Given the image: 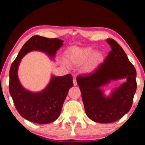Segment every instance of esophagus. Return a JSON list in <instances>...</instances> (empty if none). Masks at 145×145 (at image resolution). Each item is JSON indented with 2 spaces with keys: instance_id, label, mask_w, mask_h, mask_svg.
<instances>
[{
  "instance_id": "1",
  "label": "esophagus",
  "mask_w": 145,
  "mask_h": 145,
  "mask_svg": "<svg viewBox=\"0 0 145 145\" xmlns=\"http://www.w3.org/2000/svg\"><path fill=\"white\" fill-rule=\"evenodd\" d=\"M73 84H74V86H76L77 85V82H76V78H74L73 79Z\"/></svg>"
}]
</instances>
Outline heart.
Here are the masks:
<instances>
[{"instance_id": "1", "label": "heart", "mask_w": 145, "mask_h": 145, "mask_svg": "<svg viewBox=\"0 0 145 145\" xmlns=\"http://www.w3.org/2000/svg\"><path fill=\"white\" fill-rule=\"evenodd\" d=\"M94 51L91 48H74L71 50L67 55V59L69 62L72 64H82L86 62L92 55ZM102 59L101 53H96L94 55L92 59L87 67V70H90L100 62Z\"/></svg>"}]
</instances>
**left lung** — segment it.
Here are the masks:
<instances>
[{"label":"left lung","mask_w":145,"mask_h":145,"mask_svg":"<svg viewBox=\"0 0 145 145\" xmlns=\"http://www.w3.org/2000/svg\"><path fill=\"white\" fill-rule=\"evenodd\" d=\"M111 50L104 62L89 74L78 75L85 112L94 121L110 123L116 121L129 112L137 90V72L122 47L114 39H107ZM127 78V81L106 98L99 87L112 80Z\"/></svg>","instance_id":"8db88e82"}]
</instances>
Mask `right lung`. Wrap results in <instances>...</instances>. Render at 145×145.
<instances>
[{"label":"right lung","instance_id":"add662e5","mask_svg":"<svg viewBox=\"0 0 145 145\" xmlns=\"http://www.w3.org/2000/svg\"><path fill=\"white\" fill-rule=\"evenodd\" d=\"M63 41L57 38L33 35L25 43L12 63L9 72L10 94L20 115L29 121L46 124L59 118L69 90L73 86L72 76L71 74L53 76L44 90L32 93L24 88L19 82L17 71L20 62L25 54L33 50L43 51L51 57L55 56Z\"/></svg>","mask_w":145,"mask_h":145}]
</instances>
